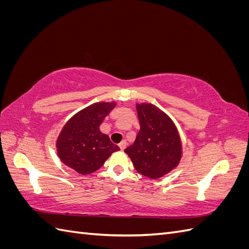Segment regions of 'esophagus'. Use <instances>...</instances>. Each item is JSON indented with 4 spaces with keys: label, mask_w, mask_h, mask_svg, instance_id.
I'll return each instance as SVG.
<instances>
[{
    "label": "esophagus",
    "mask_w": 249,
    "mask_h": 249,
    "mask_svg": "<svg viewBox=\"0 0 249 249\" xmlns=\"http://www.w3.org/2000/svg\"><path fill=\"white\" fill-rule=\"evenodd\" d=\"M119 148L120 149H122V150H124L125 147H126V141H122V142H120L119 143Z\"/></svg>",
    "instance_id": "esophagus-1"
}]
</instances>
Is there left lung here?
<instances>
[{
  "label": "left lung",
  "mask_w": 249,
  "mask_h": 249,
  "mask_svg": "<svg viewBox=\"0 0 249 249\" xmlns=\"http://www.w3.org/2000/svg\"><path fill=\"white\" fill-rule=\"evenodd\" d=\"M140 131L124 153L142 176L157 179L179 164L183 146L172 119L150 103L136 104Z\"/></svg>",
  "instance_id": "1"
}]
</instances>
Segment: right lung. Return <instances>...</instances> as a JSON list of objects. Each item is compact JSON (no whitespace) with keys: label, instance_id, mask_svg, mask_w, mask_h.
<instances>
[{"label":"right lung","instance_id":"right-lung-1","mask_svg":"<svg viewBox=\"0 0 249 249\" xmlns=\"http://www.w3.org/2000/svg\"><path fill=\"white\" fill-rule=\"evenodd\" d=\"M115 106V102L94 103L67 120L56 141L58 157L64 165L80 175H90L119 150L100 130L103 120Z\"/></svg>","mask_w":249,"mask_h":249}]
</instances>
